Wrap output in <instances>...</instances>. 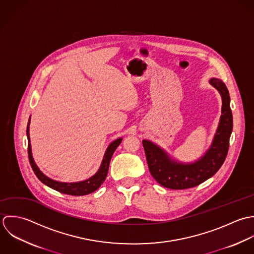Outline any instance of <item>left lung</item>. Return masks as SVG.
<instances>
[{"label":"left lung","instance_id":"1","mask_svg":"<svg viewBox=\"0 0 254 254\" xmlns=\"http://www.w3.org/2000/svg\"><path fill=\"white\" fill-rule=\"evenodd\" d=\"M209 83L222 98L221 117L210 147L194 162H181L150 140H142L149 171L153 178L163 187L171 190H186L196 187L214 176L223 165L229 149L233 130V115L230 95L226 84L212 77Z\"/></svg>","mask_w":254,"mask_h":254}]
</instances>
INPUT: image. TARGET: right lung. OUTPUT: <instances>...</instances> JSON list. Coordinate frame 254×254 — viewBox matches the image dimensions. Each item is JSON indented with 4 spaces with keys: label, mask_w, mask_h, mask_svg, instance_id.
I'll return each mask as SVG.
<instances>
[{
    "label": "right lung",
    "mask_w": 254,
    "mask_h": 254,
    "mask_svg": "<svg viewBox=\"0 0 254 254\" xmlns=\"http://www.w3.org/2000/svg\"><path fill=\"white\" fill-rule=\"evenodd\" d=\"M29 125H30V118L28 120L27 124V129H26V134H27V140H28V158L29 162L31 165V168L36 175V177L39 179L41 183L46 185L47 187L51 188L53 190L64 193V194H69V195H74V196H81V195H86L89 193L94 192L102 184L105 182L108 170H109V165L111 158L117 147L121 144L123 138L119 137L113 142L109 144V146L106 149V152L104 154L103 160H102L101 165L99 170L96 172L95 175L90 177L87 180L81 181V182H75V183H64V182H58L55 180H52L46 175H44L40 169L37 167L36 163L34 162L33 156H32V151H31V144H30V136H29Z\"/></svg>",
    "instance_id": "right-lung-1"
}]
</instances>
